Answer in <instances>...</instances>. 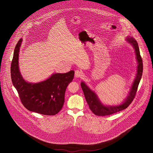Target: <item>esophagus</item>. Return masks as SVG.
Listing matches in <instances>:
<instances>
[{
  "label": "esophagus",
  "mask_w": 153,
  "mask_h": 153,
  "mask_svg": "<svg viewBox=\"0 0 153 153\" xmlns=\"http://www.w3.org/2000/svg\"><path fill=\"white\" fill-rule=\"evenodd\" d=\"M74 75H75V77H77V78H81L83 76V73L79 70H76L75 71V73H74Z\"/></svg>",
  "instance_id": "34e87169"
}]
</instances>
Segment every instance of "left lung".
Masks as SVG:
<instances>
[{"mask_svg":"<svg viewBox=\"0 0 153 153\" xmlns=\"http://www.w3.org/2000/svg\"><path fill=\"white\" fill-rule=\"evenodd\" d=\"M126 40L128 43L132 45L133 48L135 49V52L136 54V58L138 62L137 66V73L136 74L135 79L134 81L131 90L129 92L128 96L127 99L123 102L122 104L119 105L114 106H107L102 104V102L100 101L99 99L97 97V95L95 92L92 91L88 87L84 82H81V86L85 96L86 101L87 102L90 109L92 112L97 116H106L112 115L120 111L127 108L129 105L133 101L137 89L138 87L139 82L141 79L142 72H143V63L142 59L141 58L140 51L139 49L137 41L132 37H127Z\"/></svg>","mask_w":153,"mask_h":153,"instance_id":"1","label":"left lung"}]
</instances>
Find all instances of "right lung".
Instances as JSON below:
<instances>
[{"label":"right lung","instance_id":"right-lung-1","mask_svg":"<svg viewBox=\"0 0 153 153\" xmlns=\"http://www.w3.org/2000/svg\"><path fill=\"white\" fill-rule=\"evenodd\" d=\"M22 41L21 38L15 48L11 64L13 85L26 109L42 115H56L63 107L66 89L73 80L74 72L53 74L47 80L38 83L26 81L19 69V51Z\"/></svg>","mask_w":153,"mask_h":153}]
</instances>
